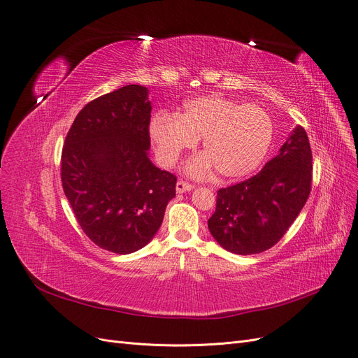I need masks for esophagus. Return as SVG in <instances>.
<instances>
[{"instance_id":"esophagus-1","label":"esophagus","mask_w":358,"mask_h":358,"mask_svg":"<svg viewBox=\"0 0 358 358\" xmlns=\"http://www.w3.org/2000/svg\"><path fill=\"white\" fill-rule=\"evenodd\" d=\"M177 193H185V192H190L194 189V184L189 182V181H184V180H178L177 181Z\"/></svg>"}]
</instances>
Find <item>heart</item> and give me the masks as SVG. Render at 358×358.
Returning a JSON list of instances; mask_svg holds the SVG:
<instances>
[{
	"instance_id": "heart-1",
	"label": "heart",
	"mask_w": 358,
	"mask_h": 358,
	"mask_svg": "<svg viewBox=\"0 0 358 358\" xmlns=\"http://www.w3.org/2000/svg\"><path fill=\"white\" fill-rule=\"evenodd\" d=\"M159 159L173 165L203 139L204 155L187 164V173L204 177L213 166L223 178L248 176L264 159L273 141V123L257 104H238L219 96L187 101L178 116L158 113L150 120Z\"/></svg>"
}]
</instances>
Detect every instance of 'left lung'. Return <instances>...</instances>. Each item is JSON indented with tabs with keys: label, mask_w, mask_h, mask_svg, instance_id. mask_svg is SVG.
<instances>
[{
	"label": "left lung",
	"mask_w": 358,
	"mask_h": 358,
	"mask_svg": "<svg viewBox=\"0 0 358 358\" xmlns=\"http://www.w3.org/2000/svg\"><path fill=\"white\" fill-rule=\"evenodd\" d=\"M310 189V143L306 130L297 126L258 174L217 190L209 231L229 252L251 255L267 251L292 227Z\"/></svg>",
	"instance_id": "obj_1"
}]
</instances>
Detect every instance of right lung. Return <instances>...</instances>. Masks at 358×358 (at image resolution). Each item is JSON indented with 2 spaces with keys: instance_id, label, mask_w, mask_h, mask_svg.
I'll return each instance as SVG.
<instances>
[{
  "instance_id": "obj_1",
  "label": "right lung",
  "mask_w": 358,
  "mask_h": 358,
  "mask_svg": "<svg viewBox=\"0 0 358 358\" xmlns=\"http://www.w3.org/2000/svg\"><path fill=\"white\" fill-rule=\"evenodd\" d=\"M150 103L142 85H124L90 101L62 149L64 193L97 247L130 254L159 229L177 177L148 157Z\"/></svg>"
}]
</instances>
